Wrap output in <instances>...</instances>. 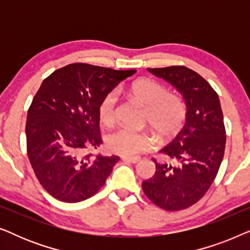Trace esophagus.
<instances>
[{
  "label": "esophagus",
  "mask_w": 250,
  "mask_h": 250,
  "mask_svg": "<svg viewBox=\"0 0 250 250\" xmlns=\"http://www.w3.org/2000/svg\"><path fill=\"white\" fill-rule=\"evenodd\" d=\"M122 159L124 160V162H128V163H132V164H136L140 162V157H127V156H123Z\"/></svg>",
  "instance_id": "esophagus-1"
}]
</instances>
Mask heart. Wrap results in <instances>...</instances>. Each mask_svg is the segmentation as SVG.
Returning a JSON list of instances; mask_svg holds the SVG:
<instances>
[{
    "instance_id": "heart-1",
    "label": "heart",
    "mask_w": 250,
    "mask_h": 250,
    "mask_svg": "<svg viewBox=\"0 0 250 250\" xmlns=\"http://www.w3.org/2000/svg\"><path fill=\"white\" fill-rule=\"evenodd\" d=\"M129 92L146 108L149 125L160 135H172L180 131L187 118V105L182 99L169 95L167 88L158 82L143 78L129 86ZM117 92L110 91L102 99L99 115L104 124L115 119ZM152 139L145 132L123 126L111 132L107 138V146L111 151L124 156H134L148 150Z\"/></svg>"
}]
</instances>
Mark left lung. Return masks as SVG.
Returning a JSON list of instances; mask_svg holds the SVG:
<instances>
[{
    "label": "left lung",
    "instance_id": "8db88e82",
    "mask_svg": "<svg viewBox=\"0 0 250 250\" xmlns=\"http://www.w3.org/2000/svg\"><path fill=\"white\" fill-rule=\"evenodd\" d=\"M148 71L182 95L187 118L175 139L160 149L175 165L153 159L156 173L143 181L142 188L163 209H184L207 192L223 160L227 136L220 99L205 78L187 67L148 68Z\"/></svg>",
    "mask_w": 250,
    "mask_h": 250
}]
</instances>
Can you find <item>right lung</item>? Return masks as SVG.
I'll return each instance as SVG.
<instances>
[{
  "label": "right lung",
  "mask_w": 250,
  "mask_h": 250,
  "mask_svg": "<svg viewBox=\"0 0 250 250\" xmlns=\"http://www.w3.org/2000/svg\"><path fill=\"white\" fill-rule=\"evenodd\" d=\"M136 70L73 63L43 81L27 114L29 162L42 187L64 203H78L98 192L118 156H85L100 138L99 107L104 95Z\"/></svg>",
  "instance_id": "add662e5"
}]
</instances>
